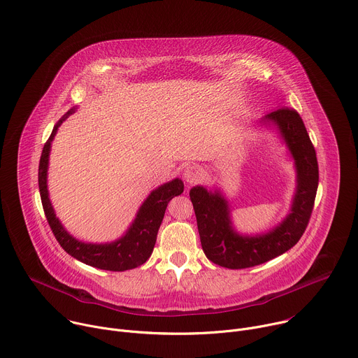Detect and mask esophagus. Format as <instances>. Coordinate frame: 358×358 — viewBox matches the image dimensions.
<instances>
[{
  "label": "esophagus",
  "mask_w": 358,
  "mask_h": 358,
  "mask_svg": "<svg viewBox=\"0 0 358 358\" xmlns=\"http://www.w3.org/2000/svg\"><path fill=\"white\" fill-rule=\"evenodd\" d=\"M202 178H203V171L196 165H189L183 171V179L189 185L197 183L199 180H202Z\"/></svg>",
  "instance_id": "34e87169"
}]
</instances>
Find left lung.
I'll return each mask as SVG.
<instances>
[{
    "instance_id": "8db88e82",
    "label": "left lung",
    "mask_w": 358,
    "mask_h": 358,
    "mask_svg": "<svg viewBox=\"0 0 358 358\" xmlns=\"http://www.w3.org/2000/svg\"><path fill=\"white\" fill-rule=\"evenodd\" d=\"M259 127L273 128L289 149L296 169V190L287 216L266 233L242 234L233 227L231 209L219 189L193 186L189 192L206 257L226 268H248L292 249L303 236L319 186L314 146L300 115L287 106L264 115Z\"/></svg>"
}]
</instances>
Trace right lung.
<instances>
[{
	"label": "right lung",
	"mask_w": 358,
	"mask_h": 358,
	"mask_svg": "<svg viewBox=\"0 0 358 358\" xmlns=\"http://www.w3.org/2000/svg\"><path fill=\"white\" fill-rule=\"evenodd\" d=\"M75 110L76 108L69 109L57 122L50 139L44 145L41 159H39L38 185L47 220L61 248L73 259L101 270L125 271L135 268L143 264L150 257L156 243L157 230L161 227L165 216L166 206L175 196H179L183 192V182L176 178L152 190L136 212V216L131 226L119 239L109 243H85L75 239L72 234L66 231V229L57 217L52 203L50 201L47 183L51 143L61 124Z\"/></svg>",
	"instance_id": "right-lung-1"
}]
</instances>
